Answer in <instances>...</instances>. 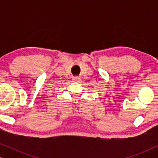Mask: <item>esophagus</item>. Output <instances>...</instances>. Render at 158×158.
Listing matches in <instances>:
<instances>
[{"label":"esophagus","mask_w":158,"mask_h":158,"mask_svg":"<svg viewBox=\"0 0 158 158\" xmlns=\"http://www.w3.org/2000/svg\"><path fill=\"white\" fill-rule=\"evenodd\" d=\"M80 81H81V78H79L78 77H73V82H79Z\"/></svg>","instance_id":"obj_1"}]
</instances>
